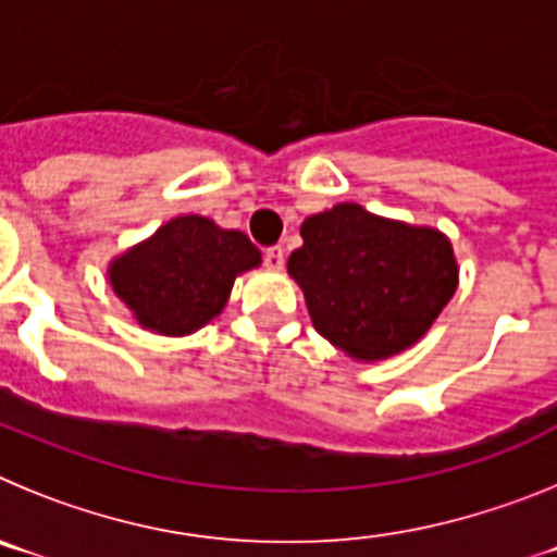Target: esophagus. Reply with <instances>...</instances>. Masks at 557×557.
Returning <instances> with one entry per match:
<instances>
[{"label":"esophagus","mask_w":557,"mask_h":557,"mask_svg":"<svg viewBox=\"0 0 557 557\" xmlns=\"http://www.w3.org/2000/svg\"><path fill=\"white\" fill-rule=\"evenodd\" d=\"M264 264H268L270 270H282L284 268V248H282V245H270V248H264Z\"/></svg>","instance_id":"esophagus-1"}]
</instances>
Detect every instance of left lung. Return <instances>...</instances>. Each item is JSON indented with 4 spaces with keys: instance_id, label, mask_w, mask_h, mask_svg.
Segmentation results:
<instances>
[{
    "instance_id": "8db88e82",
    "label": "left lung",
    "mask_w": 557,
    "mask_h": 557,
    "mask_svg": "<svg viewBox=\"0 0 557 557\" xmlns=\"http://www.w3.org/2000/svg\"><path fill=\"white\" fill-rule=\"evenodd\" d=\"M287 273L312 326L334 348L379 362L407 351L444 312L460 282L449 236L432 225L337 203L301 223Z\"/></svg>"
}]
</instances>
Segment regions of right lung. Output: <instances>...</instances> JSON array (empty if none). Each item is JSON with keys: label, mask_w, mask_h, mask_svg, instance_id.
<instances>
[{"label": "right lung", "mask_w": 557, "mask_h": 557, "mask_svg": "<svg viewBox=\"0 0 557 557\" xmlns=\"http://www.w3.org/2000/svg\"><path fill=\"white\" fill-rule=\"evenodd\" d=\"M262 264L243 231L178 214L108 262V284L133 321L152 334L186 337L214 321L236 275Z\"/></svg>", "instance_id": "obj_1"}]
</instances>
